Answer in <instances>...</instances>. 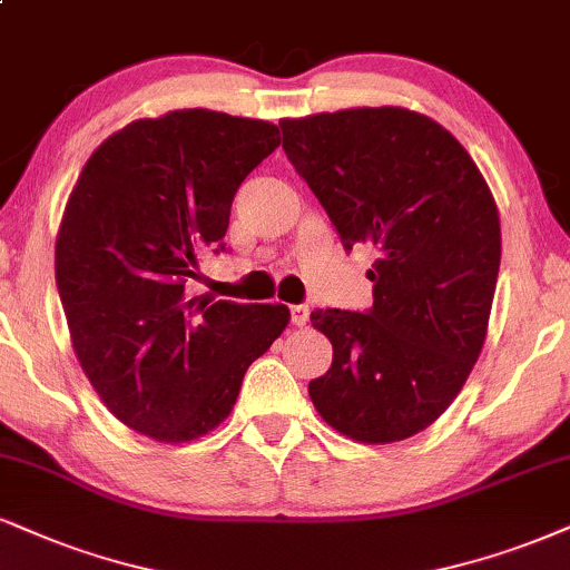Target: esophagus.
<instances>
[{
  "label": "esophagus",
  "instance_id": "34e87169",
  "mask_svg": "<svg viewBox=\"0 0 570 570\" xmlns=\"http://www.w3.org/2000/svg\"><path fill=\"white\" fill-rule=\"evenodd\" d=\"M291 322L296 327H304L306 322H308V306H304V304H293L291 306Z\"/></svg>",
  "mask_w": 570,
  "mask_h": 570
}]
</instances>
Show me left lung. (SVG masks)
Listing matches in <instances>:
<instances>
[{"mask_svg": "<svg viewBox=\"0 0 570 570\" xmlns=\"http://www.w3.org/2000/svg\"><path fill=\"white\" fill-rule=\"evenodd\" d=\"M287 160L343 248L372 245V308H317L333 364L308 383L322 420L362 444L435 423L487 341L502 258L500 210L468 150L406 108L283 118Z\"/></svg>", "mask_w": 570, "mask_h": 570, "instance_id": "left-lung-1", "label": "left lung"}]
</instances>
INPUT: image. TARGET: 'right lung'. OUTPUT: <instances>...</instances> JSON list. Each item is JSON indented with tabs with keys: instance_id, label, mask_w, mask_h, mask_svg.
Segmentation results:
<instances>
[{
	"instance_id": "add662e5",
	"label": "right lung",
	"mask_w": 570,
	"mask_h": 570,
	"mask_svg": "<svg viewBox=\"0 0 570 570\" xmlns=\"http://www.w3.org/2000/svg\"><path fill=\"white\" fill-rule=\"evenodd\" d=\"M277 145L262 118L189 108L126 124L81 168L55 279L83 375L131 431L164 444L214 431L291 322L283 304L187 293L203 250H224L237 187Z\"/></svg>"
}]
</instances>
